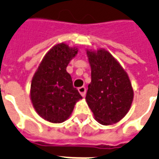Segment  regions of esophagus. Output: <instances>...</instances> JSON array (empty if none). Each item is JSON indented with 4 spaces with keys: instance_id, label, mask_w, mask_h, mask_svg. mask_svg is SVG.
I'll return each instance as SVG.
<instances>
[{
    "instance_id": "34e87169",
    "label": "esophagus",
    "mask_w": 159,
    "mask_h": 159,
    "mask_svg": "<svg viewBox=\"0 0 159 159\" xmlns=\"http://www.w3.org/2000/svg\"><path fill=\"white\" fill-rule=\"evenodd\" d=\"M79 92H80V93L81 95L83 97L85 96V93H86V88L84 87V86H82V87H80V88L78 89Z\"/></svg>"
}]
</instances>
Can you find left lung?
Masks as SVG:
<instances>
[{
	"label": "left lung",
	"instance_id": "1",
	"mask_svg": "<svg viewBox=\"0 0 159 159\" xmlns=\"http://www.w3.org/2000/svg\"><path fill=\"white\" fill-rule=\"evenodd\" d=\"M86 53L91 67V83L88 85L86 102L99 124H116L129 112L134 99L129 75L104 49L87 50Z\"/></svg>",
	"mask_w": 159,
	"mask_h": 159
}]
</instances>
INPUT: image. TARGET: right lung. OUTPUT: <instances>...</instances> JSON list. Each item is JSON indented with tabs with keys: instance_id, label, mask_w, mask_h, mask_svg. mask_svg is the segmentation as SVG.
I'll return each mask as SVG.
<instances>
[{
	"instance_id": "add662e5",
	"label": "right lung",
	"mask_w": 159,
	"mask_h": 159,
	"mask_svg": "<svg viewBox=\"0 0 159 159\" xmlns=\"http://www.w3.org/2000/svg\"><path fill=\"white\" fill-rule=\"evenodd\" d=\"M78 53V48L60 43L54 45L41 60L33 76L30 99L35 111L50 123H62L70 116L76 102L82 99L74 88L69 63Z\"/></svg>"
}]
</instances>
